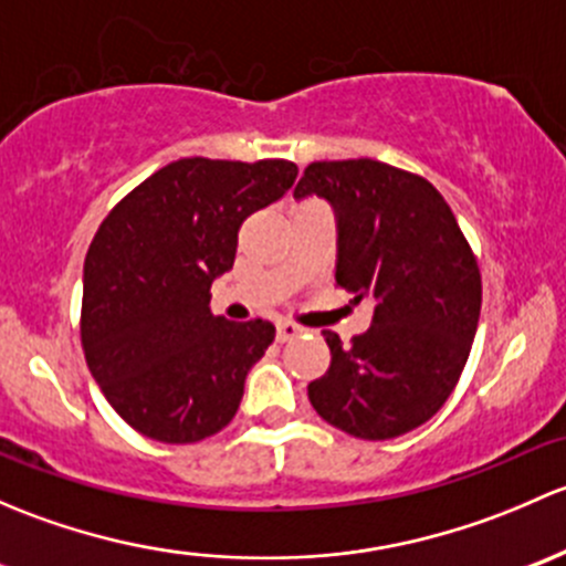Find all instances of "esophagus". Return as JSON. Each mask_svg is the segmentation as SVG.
<instances>
[{
  "label": "esophagus",
  "mask_w": 566,
  "mask_h": 566,
  "mask_svg": "<svg viewBox=\"0 0 566 566\" xmlns=\"http://www.w3.org/2000/svg\"><path fill=\"white\" fill-rule=\"evenodd\" d=\"M275 332H277V340L285 343V340H294V337L302 332V326H296V324H291V322H277V329Z\"/></svg>",
  "instance_id": "34e87169"
}]
</instances>
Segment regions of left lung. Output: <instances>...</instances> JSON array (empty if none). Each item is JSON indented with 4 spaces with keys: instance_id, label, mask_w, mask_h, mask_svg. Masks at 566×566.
<instances>
[{
    "instance_id": "1",
    "label": "left lung",
    "mask_w": 566,
    "mask_h": 566,
    "mask_svg": "<svg viewBox=\"0 0 566 566\" xmlns=\"http://www.w3.org/2000/svg\"><path fill=\"white\" fill-rule=\"evenodd\" d=\"M335 209V281L373 305L370 329L343 346L324 332L329 370L307 384L318 417L384 441L428 422L455 389L476 335L482 281L450 203L387 163H311L294 198Z\"/></svg>"
}]
</instances>
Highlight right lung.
Here are the masks:
<instances>
[{
  "label": "right lung",
  "instance_id": "add662e5",
  "mask_svg": "<svg viewBox=\"0 0 566 566\" xmlns=\"http://www.w3.org/2000/svg\"><path fill=\"white\" fill-rule=\"evenodd\" d=\"M294 179L289 160L182 157L97 229L84 261L81 343L108 403L147 439L193 444L234 419L275 326L212 316L209 289L234 266L244 218Z\"/></svg>",
  "mask_w": 566,
  "mask_h": 566
}]
</instances>
